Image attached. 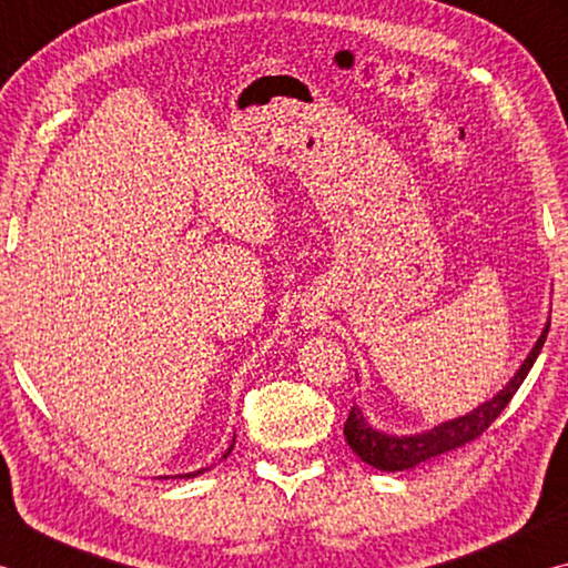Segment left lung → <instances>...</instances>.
<instances>
[{
    "mask_svg": "<svg viewBox=\"0 0 568 568\" xmlns=\"http://www.w3.org/2000/svg\"><path fill=\"white\" fill-rule=\"evenodd\" d=\"M549 325L551 321L546 323V328L541 335H538L531 353L526 355L521 368H518L516 376L506 383L504 390H498L491 400L480 403L478 408L466 413V416L446 420L440 423V426L423 430V434H416V436H393L373 428L371 423L365 420L363 410L358 406H353L343 428L345 440H348L353 454L378 470H406V468H416L418 464H423V460L448 454V450H454L458 446L468 444V440L478 438L498 416H501V410L508 406V400L514 398V393L528 376V371H531L538 353L544 348Z\"/></svg>",
    "mask_w": 568,
    "mask_h": 568,
    "instance_id": "8db88e82",
    "label": "left lung"
}]
</instances>
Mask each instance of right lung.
<instances>
[{
  "label": "right lung",
  "mask_w": 568,
  "mask_h": 568,
  "mask_svg": "<svg viewBox=\"0 0 568 568\" xmlns=\"http://www.w3.org/2000/svg\"><path fill=\"white\" fill-rule=\"evenodd\" d=\"M233 444H235V438H233ZM230 450H233V446H230L227 450H225V456L223 458H227V454H230ZM205 470V468H203ZM203 470H195V474H185V478H192V476H200V474H203ZM168 478V476H165Z\"/></svg>",
  "instance_id": "right-lung-1"
}]
</instances>
